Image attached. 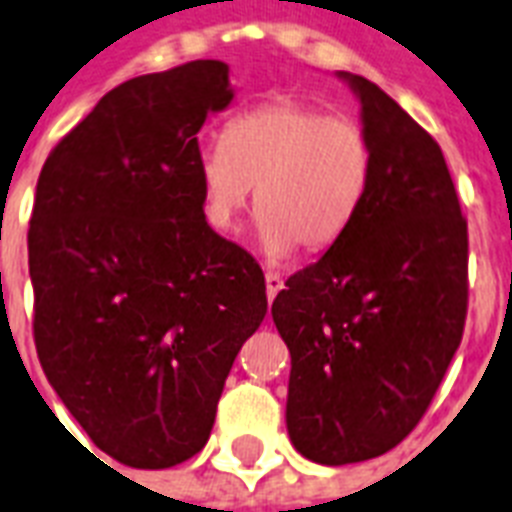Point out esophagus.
I'll return each mask as SVG.
<instances>
[{
    "label": "esophagus",
    "instance_id": "1",
    "mask_svg": "<svg viewBox=\"0 0 512 512\" xmlns=\"http://www.w3.org/2000/svg\"><path fill=\"white\" fill-rule=\"evenodd\" d=\"M284 287V276L279 271H265V292H268V300H273Z\"/></svg>",
    "mask_w": 512,
    "mask_h": 512
}]
</instances>
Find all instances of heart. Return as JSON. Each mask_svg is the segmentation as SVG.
<instances>
[{
  "label": "heart",
  "mask_w": 512,
  "mask_h": 512,
  "mask_svg": "<svg viewBox=\"0 0 512 512\" xmlns=\"http://www.w3.org/2000/svg\"><path fill=\"white\" fill-rule=\"evenodd\" d=\"M373 171V144L357 117L300 99H271L230 117L222 144L198 152L195 177L206 222L239 228L252 201L268 255L319 252L360 212Z\"/></svg>",
  "instance_id": "obj_1"
}]
</instances>
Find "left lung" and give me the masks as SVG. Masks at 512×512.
Instances as JSON below:
<instances>
[{
	"instance_id": "obj_1",
	"label": "left lung",
	"mask_w": 512,
	"mask_h": 512,
	"mask_svg": "<svg viewBox=\"0 0 512 512\" xmlns=\"http://www.w3.org/2000/svg\"><path fill=\"white\" fill-rule=\"evenodd\" d=\"M373 171L360 212L271 306L292 357L287 429L319 464L365 462L427 413L467 319V220L440 144L360 74Z\"/></svg>"
}]
</instances>
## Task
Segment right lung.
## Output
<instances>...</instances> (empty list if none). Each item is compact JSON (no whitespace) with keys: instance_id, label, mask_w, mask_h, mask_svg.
Wrapping results in <instances>:
<instances>
[{"instance_id":"obj_1","label":"right lung","mask_w":512,"mask_h":512,"mask_svg":"<svg viewBox=\"0 0 512 512\" xmlns=\"http://www.w3.org/2000/svg\"><path fill=\"white\" fill-rule=\"evenodd\" d=\"M233 99L228 64L117 85L50 150L29 220L39 365L96 446L161 470L209 440L265 276L206 222L198 131Z\"/></svg>"}]
</instances>
